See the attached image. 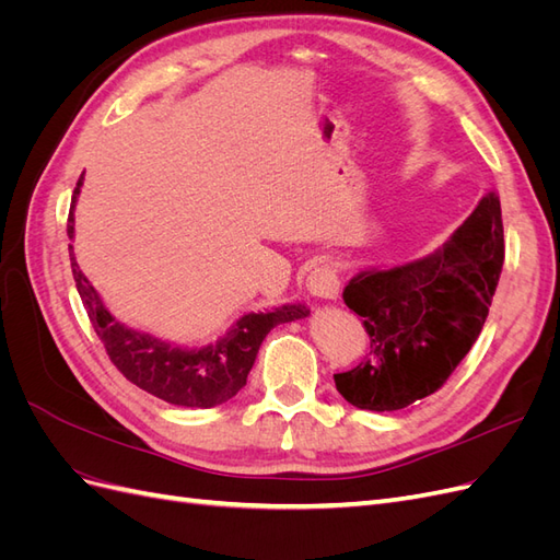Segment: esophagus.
I'll list each match as a JSON object with an SVG mask.
<instances>
[{
  "mask_svg": "<svg viewBox=\"0 0 560 560\" xmlns=\"http://www.w3.org/2000/svg\"><path fill=\"white\" fill-rule=\"evenodd\" d=\"M306 287L311 290L313 296L319 299H336L338 292H341V280H338L334 266L329 264H319L311 270V276L306 280Z\"/></svg>",
  "mask_w": 560,
  "mask_h": 560,
  "instance_id": "1",
  "label": "esophagus"
}]
</instances>
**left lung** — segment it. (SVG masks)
Returning a JSON list of instances; mask_svg holds the SVG:
<instances>
[{
  "label": "left lung",
  "instance_id": "8db88e82",
  "mask_svg": "<svg viewBox=\"0 0 560 560\" xmlns=\"http://www.w3.org/2000/svg\"><path fill=\"white\" fill-rule=\"evenodd\" d=\"M504 261L502 210L488 191L432 254L393 268H364L343 290L369 334V354L334 374L358 409L399 411L436 393L477 341Z\"/></svg>",
  "mask_w": 560,
  "mask_h": 560
}]
</instances>
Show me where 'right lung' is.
Segmentation results:
<instances>
[{
  "label": "right lung",
  "instance_id": "add662e5",
  "mask_svg": "<svg viewBox=\"0 0 560 560\" xmlns=\"http://www.w3.org/2000/svg\"><path fill=\"white\" fill-rule=\"evenodd\" d=\"M81 186L83 177L77 182L70 219H67L70 241L74 238V206ZM70 261L79 296L114 366L144 393L186 409H212L233 399L245 387L266 334L282 322L301 319L311 313L306 303H284L273 311L247 313L217 341L200 348H184L121 325L107 311L89 278L81 273L72 245Z\"/></svg>",
  "mask_w": 560,
  "mask_h": 560
}]
</instances>
